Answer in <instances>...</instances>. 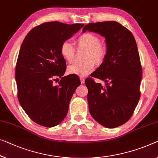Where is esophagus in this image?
<instances>
[{"label":"esophagus","mask_w":158,"mask_h":158,"mask_svg":"<svg viewBox=\"0 0 158 158\" xmlns=\"http://www.w3.org/2000/svg\"><path fill=\"white\" fill-rule=\"evenodd\" d=\"M80 79H81V83H82V84H83V83H85V78H84V77H80Z\"/></svg>","instance_id":"34e87169"}]
</instances>
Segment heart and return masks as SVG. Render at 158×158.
<instances>
[{"label": "heart", "mask_w": 158, "mask_h": 158, "mask_svg": "<svg viewBox=\"0 0 158 158\" xmlns=\"http://www.w3.org/2000/svg\"><path fill=\"white\" fill-rule=\"evenodd\" d=\"M77 49L86 50L84 56L85 62L75 63L68 67L69 74L85 76L94 69L95 64L100 65L106 60L107 50L106 45L100 43V38L94 33H84L75 40ZM61 56L67 62L71 63L75 60V49L68 41L62 43L60 48Z\"/></svg>", "instance_id": "heart-1"}]
</instances>
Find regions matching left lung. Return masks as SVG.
<instances>
[{
  "instance_id": "obj_1",
  "label": "left lung",
  "mask_w": 158,
  "mask_h": 158,
  "mask_svg": "<svg viewBox=\"0 0 158 158\" xmlns=\"http://www.w3.org/2000/svg\"><path fill=\"white\" fill-rule=\"evenodd\" d=\"M105 36L107 53L103 63L90 75L105 81L97 84L92 77L85 81L88 89L89 110L95 120L109 128L122 125L132 117L140 98L143 68L135 38L116 21L91 23L83 31Z\"/></svg>"
}]
</instances>
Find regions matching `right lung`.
<instances>
[{
	"label": "right lung",
	"mask_w": 158,
	"mask_h": 158,
	"mask_svg": "<svg viewBox=\"0 0 158 158\" xmlns=\"http://www.w3.org/2000/svg\"><path fill=\"white\" fill-rule=\"evenodd\" d=\"M83 26L43 23L29 32L20 46L15 75L18 98L29 118L38 125L54 127L67 115L70 99L81 83L77 75L63 77L66 62L60 48ZM58 77L61 79L56 86Z\"/></svg>",
	"instance_id": "right-lung-1"
}]
</instances>
